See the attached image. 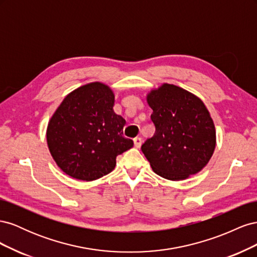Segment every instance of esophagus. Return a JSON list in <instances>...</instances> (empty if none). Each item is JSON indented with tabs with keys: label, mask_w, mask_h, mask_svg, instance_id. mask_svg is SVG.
Returning a JSON list of instances; mask_svg holds the SVG:
<instances>
[{
	"label": "esophagus",
	"mask_w": 257,
	"mask_h": 257,
	"mask_svg": "<svg viewBox=\"0 0 257 257\" xmlns=\"http://www.w3.org/2000/svg\"><path fill=\"white\" fill-rule=\"evenodd\" d=\"M142 144H143V139H142L141 137L134 138V146H135L136 148H141Z\"/></svg>",
	"instance_id": "obj_1"
}]
</instances>
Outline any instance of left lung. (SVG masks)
I'll return each mask as SVG.
<instances>
[{
	"instance_id": "left-lung-1",
	"label": "left lung",
	"mask_w": 257,
	"mask_h": 257,
	"mask_svg": "<svg viewBox=\"0 0 257 257\" xmlns=\"http://www.w3.org/2000/svg\"><path fill=\"white\" fill-rule=\"evenodd\" d=\"M153 110L154 135L142 151L155 174L179 181L200 172L215 149L214 123L199 97L175 84L163 83L147 95Z\"/></svg>"
}]
</instances>
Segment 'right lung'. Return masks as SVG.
<instances>
[{"mask_svg":"<svg viewBox=\"0 0 257 257\" xmlns=\"http://www.w3.org/2000/svg\"><path fill=\"white\" fill-rule=\"evenodd\" d=\"M114 94L108 85L91 82L72 91L53 113L47 144L63 173L93 181L111 173L119 154L133 147L123 136L125 120L113 111Z\"/></svg>","mask_w":257,"mask_h":257,"instance_id":"obj_1","label":"right lung"}]
</instances>
